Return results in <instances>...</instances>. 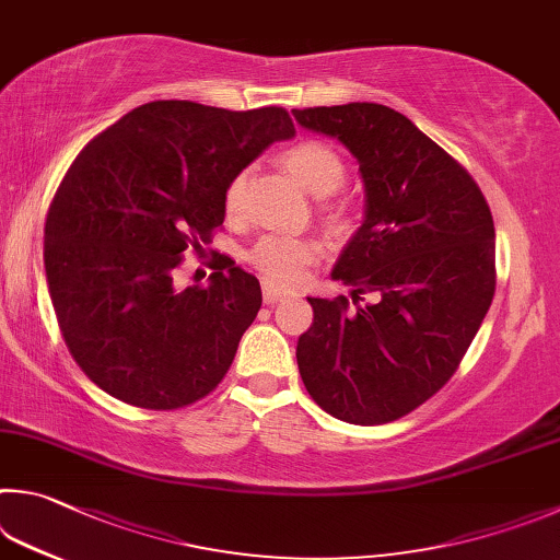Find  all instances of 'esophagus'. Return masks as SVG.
Returning <instances> with one entry per match:
<instances>
[{
	"label": "esophagus",
	"mask_w": 560,
	"mask_h": 560,
	"mask_svg": "<svg viewBox=\"0 0 560 560\" xmlns=\"http://www.w3.org/2000/svg\"><path fill=\"white\" fill-rule=\"evenodd\" d=\"M288 295H292V290L275 285V282H270V280H265V282H262V300L268 302V305H275V302L285 300Z\"/></svg>",
	"instance_id": "1"
}]
</instances>
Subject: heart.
Returning <instances> with one entry per match:
<instances>
[{
    "instance_id": "1",
    "label": "heart",
    "mask_w": 560,
    "mask_h": 560,
    "mask_svg": "<svg viewBox=\"0 0 560 560\" xmlns=\"http://www.w3.org/2000/svg\"><path fill=\"white\" fill-rule=\"evenodd\" d=\"M282 164L295 174V179L305 186L310 194L329 196L347 179V166L335 147L319 140H300L282 152ZM250 172L243 170L233 176L225 186L223 203L231 219H238L245 209V196H248ZM327 215L335 229H347L351 221L349 203L339 199L329 203ZM319 255V243L300 235H265L250 250V262L258 268L270 282H298L307 272Z\"/></svg>"
}]
</instances>
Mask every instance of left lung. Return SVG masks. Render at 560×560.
Instances as JSON below:
<instances>
[{"instance_id":"left-lung-1","label":"left lung","mask_w":560,"mask_h":560,"mask_svg":"<svg viewBox=\"0 0 560 560\" xmlns=\"http://www.w3.org/2000/svg\"><path fill=\"white\" fill-rule=\"evenodd\" d=\"M359 162L361 229L331 270L351 300L307 298L315 322L298 341L307 394L329 416L381 425L443 388L494 298V221L482 191L443 147L378 103L292 110Z\"/></svg>"}]
</instances>
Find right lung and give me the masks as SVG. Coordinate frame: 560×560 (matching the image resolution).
I'll list each match as a JSON object with an SVG mask.
<instances>
[{
  "instance_id": "add662e5",
  "label": "right lung",
  "mask_w": 560,
  "mask_h": 560,
  "mask_svg": "<svg viewBox=\"0 0 560 560\" xmlns=\"http://www.w3.org/2000/svg\"><path fill=\"white\" fill-rule=\"evenodd\" d=\"M292 135L282 107L154 101L75 156L48 206L44 265L66 347L105 394L176 410L221 384L260 310V282L229 255L209 288H176L174 270L221 229L233 176Z\"/></svg>"
}]
</instances>
